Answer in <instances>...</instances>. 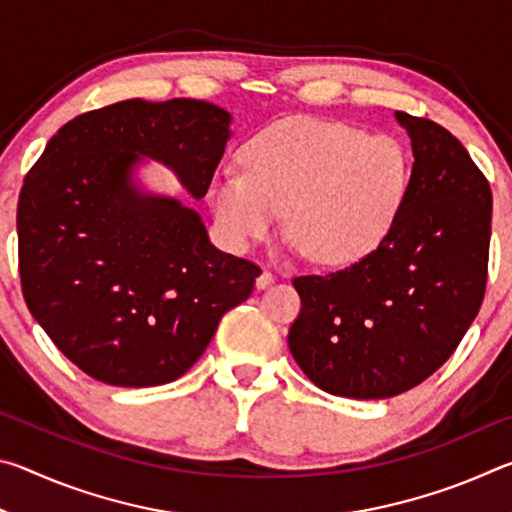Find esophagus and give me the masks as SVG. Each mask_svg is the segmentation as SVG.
I'll return each instance as SVG.
<instances>
[{"label":"esophagus","instance_id":"esophagus-1","mask_svg":"<svg viewBox=\"0 0 512 512\" xmlns=\"http://www.w3.org/2000/svg\"><path fill=\"white\" fill-rule=\"evenodd\" d=\"M273 282H275V275L268 271V268H264V271L257 277V289H268Z\"/></svg>","mask_w":512,"mask_h":512}]
</instances>
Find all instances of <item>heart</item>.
Segmentation results:
<instances>
[{"label": "heart", "instance_id": "b5f03b06", "mask_svg": "<svg viewBox=\"0 0 512 512\" xmlns=\"http://www.w3.org/2000/svg\"><path fill=\"white\" fill-rule=\"evenodd\" d=\"M244 173L214 176L212 212L230 244L264 241L287 214V235L307 259L350 266L391 235L409 198L413 160L393 135L339 121L293 119L241 151Z\"/></svg>", "mask_w": 512, "mask_h": 512}]
</instances>
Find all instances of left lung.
I'll return each instance as SVG.
<instances>
[{
	"mask_svg": "<svg viewBox=\"0 0 512 512\" xmlns=\"http://www.w3.org/2000/svg\"><path fill=\"white\" fill-rule=\"evenodd\" d=\"M413 180L391 235L343 271L293 280L300 314L289 350L318 388L384 400L452 357L488 282L492 192L470 153L436 121L395 112Z\"/></svg>",
	"mask_w": 512,
	"mask_h": 512,
	"instance_id": "left-lung-1",
	"label": "left lung"
}]
</instances>
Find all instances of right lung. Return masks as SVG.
I'll return each mask as SVG.
<instances>
[{
    "mask_svg": "<svg viewBox=\"0 0 512 512\" xmlns=\"http://www.w3.org/2000/svg\"><path fill=\"white\" fill-rule=\"evenodd\" d=\"M207 101L128 99L60 128L24 178L17 253L27 307L65 357L110 386L183 377L259 266L210 244L192 207L142 192V158L203 198L230 140Z\"/></svg>",
    "mask_w": 512,
    "mask_h": 512,
    "instance_id": "right-lung-1",
    "label": "right lung"
}]
</instances>
